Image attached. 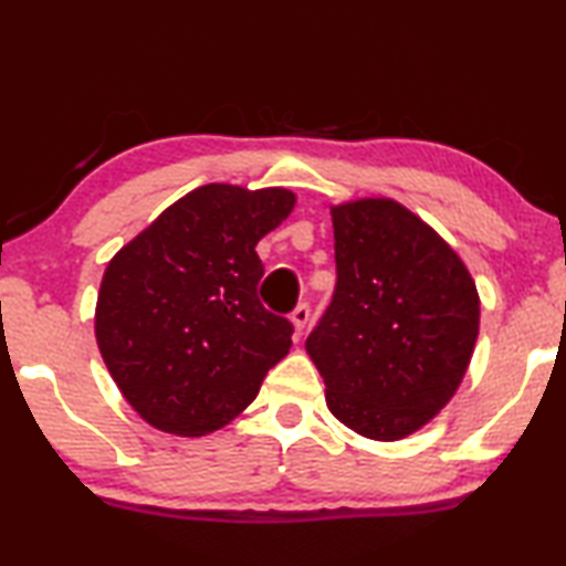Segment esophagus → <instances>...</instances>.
<instances>
[{
    "mask_svg": "<svg viewBox=\"0 0 566 566\" xmlns=\"http://www.w3.org/2000/svg\"><path fill=\"white\" fill-rule=\"evenodd\" d=\"M290 317H292V323H294V331H297V333L305 331V325L310 321V305H307V302H300V305L292 310Z\"/></svg>",
    "mask_w": 566,
    "mask_h": 566,
    "instance_id": "1",
    "label": "esophagus"
}]
</instances>
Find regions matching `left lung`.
Segmentation results:
<instances>
[{"instance_id":"1","label":"left lung","mask_w":566,"mask_h":566,"mask_svg":"<svg viewBox=\"0 0 566 566\" xmlns=\"http://www.w3.org/2000/svg\"><path fill=\"white\" fill-rule=\"evenodd\" d=\"M331 214L338 280L305 348L340 423L405 439L464 379L480 294L457 251L400 202L356 200Z\"/></svg>"}]
</instances>
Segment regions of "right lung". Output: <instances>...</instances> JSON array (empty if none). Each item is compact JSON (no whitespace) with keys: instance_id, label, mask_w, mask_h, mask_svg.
<instances>
[{"instance_id":"1","label":"right lung","mask_w":566,"mask_h":566,"mask_svg":"<svg viewBox=\"0 0 566 566\" xmlns=\"http://www.w3.org/2000/svg\"><path fill=\"white\" fill-rule=\"evenodd\" d=\"M292 207L282 187H197L107 264L94 315L102 359L158 431H218L290 354L292 323L259 300L256 243Z\"/></svg>"}]
</instances>
